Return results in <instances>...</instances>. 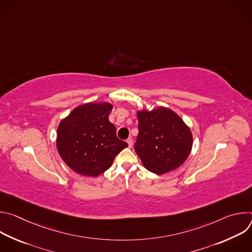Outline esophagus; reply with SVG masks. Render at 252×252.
<instances>
[{"label":"esophagus","mask_w":252,"mask_h":252,"mask_svg":"<svg viewBox=\"0 0 252 252\" xmlns=\"http://www.w3.org/2000/svg\"><path fill=\"white\" fill-rule=\"evenodd\" d=\"M126 142H127V145H128V148H131V147H132L133 140H132V138H131V137H128V138L126 139Z\"/></svg>","instance_id":"obj_1"}]
</instances>
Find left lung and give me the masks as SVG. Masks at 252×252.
I'll use <instances>...</instances> for the list:
<instances>
[{"instance_id": "1", "label": "left lung", "mask_w": 252, "mask_h": 252, "mask_svg": "<svg viewBox=\"0 0 252 252\" xmlns=\"http://www.w3.org/2000/svg\"><path fill=\"white\" fill-rule=\"evenodd\" d=\"M134 151L148 170L163 174L181 166L192 148L189 127L167 107L137 112Z\"/></svg>"}]
</instances>
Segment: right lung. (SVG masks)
Masks as SVG:
<instances>
[{
    "mask_svg": "<svg viewBox=\"0 0 252 252\" xmlns=\"http://www.w3.org/2000/svg\"><path fill=\"white\" fill-rule=\"evenodd\" d=\"M113 105L107 102L77 106L58 127L57 149L68 167L82 175L97 176L128 145L117 136L109 121Z\"/></svg>",
    "mask_w": 252,
    "mask_h": 252,
    "instance_id": "1",
    "label": "right lung"
}]
</instances>
